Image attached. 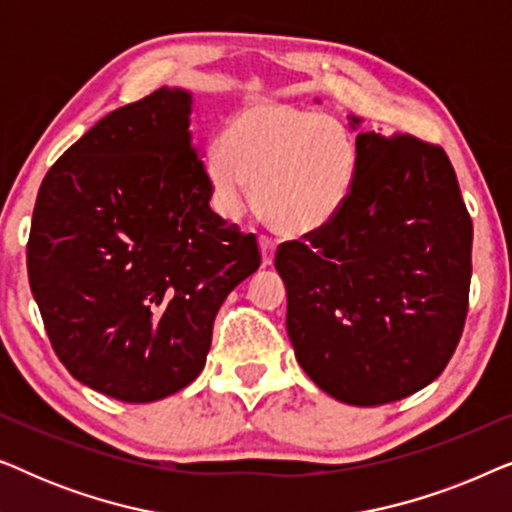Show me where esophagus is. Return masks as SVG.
Segmentation results:
<instances>
[{
	"label": "esophagus",
	"instance_id": "34e87169",
	"mask_svg": "<svg viewBox=\"0 0 512 512\" xmlns=\"http://www.w3.org/2000/svg\"><path fill=\"white\" fill-rule=\"evenodd\" d=\"M258 244H261V254H263V265L268 268L275 261V249H277V242L272 240L268 235H261L258 237Z\"/></svg>",
	"mask_w": 512,
	"mask_h": 512
}]
</instances>
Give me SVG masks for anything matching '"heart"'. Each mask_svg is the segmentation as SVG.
<instances>
[{"mask_svg": "<svg viewBox=\"0 0 512 512\" xmlns=\"http://www.w3.org/2000/svg\"><path fill=\"white\" fill-rule=\"evenodd\" d=\"M207 174L223 212H240L256 186V205L272 228L307 235L347 205L356 149L324 114L254 102L230 118L221 144L209 151Z\"/></svg>", "mask_w": 512, "mask_h": 512, "instance_id": "heart-1", "label": "heart"}]
</instances>
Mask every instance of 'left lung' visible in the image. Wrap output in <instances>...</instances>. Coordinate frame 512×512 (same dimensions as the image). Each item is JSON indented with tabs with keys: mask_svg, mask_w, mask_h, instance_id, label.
<instances>
[{
	"mask_svg": "<svg viewBox=\"0 0 512 512\" xmlns=\"http://www.w3.org/2000/svg\"><path fill=\"white\" fill-rule=\"evenodd\" d=\"M305 240L279 244L275 268L310 380L361 408L436 380L464 333L473 247L443 146L361 132L347 205Z\"/></svg>",
	"mask_w": 512,
	"mask_h": 512,
	"instance_id": "left-lung-1",
	"label": "left lung"
}]
</instances>
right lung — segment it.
I'll return each mask as SVG.
<instances>
[{"mask_svg":"<svg viewBox=\"0 0 512 512\" xmlns=\"http://www.w3.org/2000/svg\"><path fill=\"white\" fill-rule=\"evenodd\" d=\"M191 95L158 88L69 146L34 202L27 275L53 352L86 387L151 403L191 384L216 312L261 265L212 212Z\"/></svg>","mask_w":512,"mask_h":512,"instance_id":"add662e5","label":"right lung"}]
</instances>
